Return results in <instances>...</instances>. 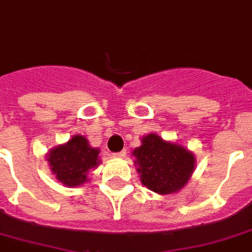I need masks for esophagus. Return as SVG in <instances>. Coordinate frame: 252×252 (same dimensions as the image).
I'll use <instances>...</instances> for the list:
<instances>
[{"mask_svg": "<svg viewBox=\"0 0 252 252\" xmlns=\"http://www.w3.org/2000/svg\"><path fill=\"white\" fill-rule=\"evenodd\" d=\"M126 157V151H120V153H116L113 154V158H117V159H124Z\"/></svg>", "mask_w": 252, "mask_h": 252, "instance_id": "esophagus-1", "label": "esophagus"}]
</instances>
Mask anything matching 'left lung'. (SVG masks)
Here are the masks:
<instances>
[{
  "instance_id": "1",
  "label": "left lung",
  "mask_w": 252,
  "mask_h": 252,
  "mask_svg": "<svg viewBox=\"0 0 252 252\" xmlns=\"http://www.w3.org/2000/svg\"><path fill=\"white\" fill-rule=\"evenodd\" d=\"M140 181L158 194H171L188 184L195 167L194 154L178 143L166 142L157 133L142 139L133 150Z\"/></svg>"
}]
</instances>
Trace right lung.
Returning <instances> with one entry per match:
<instances>
[{"label": "right lung", "mask_w": 252, "mask_h": 252, "mask_svg": "<svg viewBox=\"0 0 252 252\" xmlns=\"http://www.w3.org/2000/svg\"><path fill=\"white\" fill-rule=\"evenodd\" d=\"M98 154V148L90 147L86 137L75 135L64 144L52 148L47 154V160L57 180L74 188L89 181V170L95 169L101 163Z\"/></svg>", "instance_id": "right-lung-1"}]
</instances>
